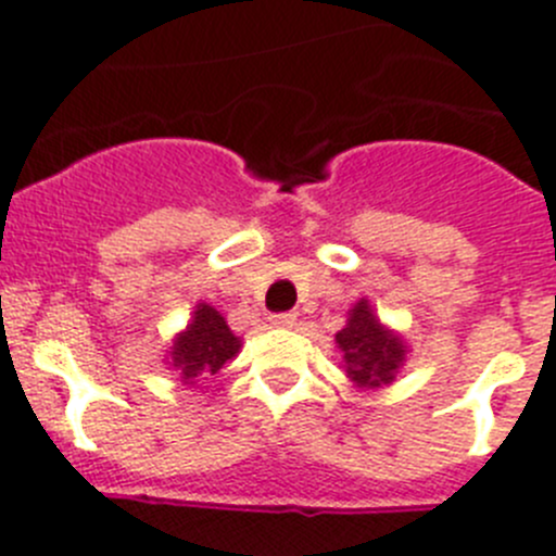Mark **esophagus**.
Instances as JSON below:
<instances>
[{"mask_svg":"<svg viewBox=\"0 0 556 556\" xmlns=\"http://www.w3.org/2000/svg\"><path fill=\"white\" fill-rule=\"evenodd\" d=\"M269 323H273L275 328H292L294 323H298V314L294 312H278L269 317Z\"/></svg>","mask_w":556,"mask_h":556,"instance_id":"1","label":"esophagus"}]
</instances>
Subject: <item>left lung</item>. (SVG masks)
<instances>
[{
	"label": "left lung",
	"instance_id": "obj_1",
	"mask_svg": "<svg viewBox=\"0 0 556 556\" xmlns=\"http://www.w3.org/2000/svg\"><path fill=\"white\" fill-rule=\"evenodd\" d=\"M337 345L345 353L348 376L358 387L390 384L404 362V345L372 317L367 301L351 308L348 326L337 333Z\"/></svg>",
	"mask_w": 556,
	"mask_h": 556
}]
</instances>
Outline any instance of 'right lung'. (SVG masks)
<instances>
[{
	"label": "right lung",
	"mask_w": 556,
	"mask_h": 556,
	"mask_svg": "<svg viewBox=\"0 0 556 556\" xmlns=\"http://www.w3.org/2000/svg\"><path fill=\"white\" fill-rule=\"evenodd\" d=\"M239 345L242 342H239V337H233L223 314L200 303L191 326L175 339L172 365L184 372L186 381L198 376H214V372L223 370L228 358L239 353Z\"/></svg>",
	"instance_id": "obj_1"
}]
</instances>
